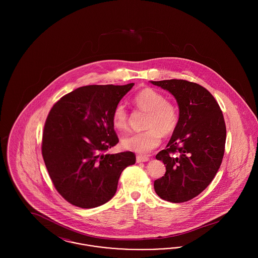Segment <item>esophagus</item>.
I'll return each instance as SVG.
<instances>
[{"instance_id": "34e87169", "label": "esophagus", "mask_w": 258, "mask_h": 258, "mask_svg": "<svg viewBox=\"0 0 258 258\" xmlns=\"http://www.w3.org/2000/svg\"><path fill=\"white\" fill-rule=\"evenodd\" d=\"M149 160V158L146 156H137L136 157V162L140 163V162H146Z\"/></svg>"}]
</instances>
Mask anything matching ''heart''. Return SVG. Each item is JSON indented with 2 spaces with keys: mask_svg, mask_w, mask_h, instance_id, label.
Masks as SVG:
<instances>
[{
  "mask_svg": "<svg viewBox=\"0 0 258 258\" xmlns=\"http://www.w3.org/2000/svg\"><path fill=\"white\" fill-rule=\"evenodd\" d=\"M135 104L142 110L149 112L146 122L148 130L141 133L124 135L122 145L124 149L137 153H148L158 147L161 136L171 135L179 123V113L176 106L165 97L152 88L141 90L135 97ZM112 121L116 128L123 131L127 127L128 114L123 103L113 110Z\"/></svg>",
  "mask_w": 258,
  "mask_h": 258,
  "instance_id": "b5f03b06",
  "label": "heart"
}]
</instances>
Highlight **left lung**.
<instances>
[{"instance_id": "obj_1", "label": "left lung", "mask_w": 258, "mask_h": 258, "mask_svg": "<svg viewBox=\"0 0 258 258\" xmlns=\"http://www.w3.org/2000/svg\"><path fill=\"white\" fill-rule=\"evenodd\" d=\"M168 91L179 106V123L166 149L156 159L166 165L154 183L163 200L180 203L201 194L221 166L226 128L221 108L208 90L197 83L171 79L150 81Z\"/></svg>"}]
</instances>
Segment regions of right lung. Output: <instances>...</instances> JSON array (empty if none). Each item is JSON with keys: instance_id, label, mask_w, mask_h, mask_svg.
Listing matches in <instances>:
<instances>
[{"instance_id": "add662e5", "label": "right lung", "mask_w": 258, "mask_h": 258, "mask_svg": "<svg viewBox=\"0 0 258 258\" xmlns=\"http://www.w3.org/2000/svg\"><path fill=\"white\" fill-rule=\"evenodd\" d=\"M134 85L81 87L50 110L42 157L56 189L74 206L95 208L108 202L122 171L135 163L133 152L104 154L119 142L113 110Z\"/></svg>"}]
</instances>
